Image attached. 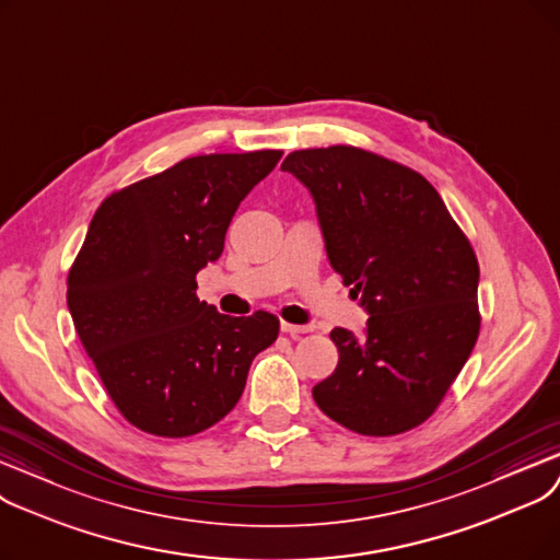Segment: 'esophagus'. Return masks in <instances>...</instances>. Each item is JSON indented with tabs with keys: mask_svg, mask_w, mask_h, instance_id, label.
I'll list each match as a JSON object with an SVG mask.
<instances>
[{
	"mask_svg": "<svg viewBox=\"0 0 560 560\" xmlns=\"http://www.w3.org/2000/svg\"><path fill=\"white\" fill-rule=\"evenodd\" d=\"M280 328H282V332H289V335H303V332L314 330V326H299V324H287V322H282Z\"/></svg>",
	"mask_w": 560,
	"mask_h": 560,
	"instance_id": "esophagus-1",
	"label": "esophagus"
}]
</instances>
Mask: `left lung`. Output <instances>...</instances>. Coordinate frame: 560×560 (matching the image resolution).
Masks as SVG:
<instances>
[{"mask_svg": "<svg viewBox=\"0 0 560 560\" xmlns=\"http://www.w3.org/2000/svg\"><path fill=\"white\" fill-rule=\"evenodd\" d=\"M282 171L310 189L330 266L369 312L364 339L330 332L339 362L314 401L353 433H406L435 412L481 330L469 238L429 179L369 150H296Z\"/></svg>", "mask_w": 560, "mask_h": 560, "instance_id": "obj_1", "label": "left lung"}]
</instances>
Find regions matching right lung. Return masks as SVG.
I'll use <instances>...</instances> for the list:
<instances>
[{"instance_id": "1", "label": "right lung", "mask_w": 560, "mask_h": 560, "mask_svg": "<svg viewBox=\"0 0 560 560\" xmlns=\"http://www.w3.org/2000/svg\"><path fill=\"white\" fill-rule=\"evenodd\" d=\"M282 150L200 154L104 198L68 273V310L118 412L139 431L189 438L244 394L278 339L269 312L228 316L196 296L234 211Z\"/></svg>"}]
</instances>
